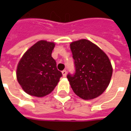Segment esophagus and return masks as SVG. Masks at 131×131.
<instances>
[{"label": "esophagus", "instance_id": "34e87169", "mask_svg": "<svg viewBox=\"0 0 131 131\" xmlns=\"http://www.w3.org/2000/svg\"><path fill=\"white\" fill-rule=\"evenodd\" d=\"M62 73L63 77H66V76H67V70H63V71H62Z\"/></svg>", "mask_w": 131, "mask_h": 131}]
</instances>
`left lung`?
<instances>
[{
    "label": "left lung",
    "mask_w": 131,
    "mask_h": 131,
    "mask_svg": "<svg viewBox=\"0 0 131 131\" xmlns=\"http://www.w3.org/2000/svg\"><path fill=\"white\" fill-rule=\"evenodd\" d=\"M75 66L67 79L74 93L83 100L100 96L110 84L112 67L109 57L98 46L86 39L70 44Z\"/></svg>",
    "instance_id": "1"
}]
</instances>
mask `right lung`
I'll use <instances>...</instances> for the list:
<instances>
[{
	"label": "right lung",
	"instance_id": "1",
	"mask_svg": "<svg viewBox=\"0 0 131 131\" xmlns=\"http://www.w3.org/2000/svg\"><path fill=\"white\" fill-rule=\"evenodd\" d=\"M53 42L40 40L22 56L17 69V79L27 94L46 96L54 90L62 76L52 57Z\"/></svg>",
	"mask_w": 131,
	"mask_h": 131
}]
</instances>
